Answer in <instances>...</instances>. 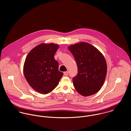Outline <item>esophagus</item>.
Returning <instances> with one entry per match:
<instances>
[{
  "instance_id": "34e87169",
  "label": "esophagus",
  "mask_w": 131,
  "mask_h": 131,
  "mask_svg": "<svg viewBox=\"0 0 131 131\" xmlns=\"http://www.w3.org/2000/svg\"><path fill=\"white\" fill-rule=\"evenodd\" d=\"M63 74H64V75L65 76H67V75H68V74H69V72L68 71H65V72H63Z\"/></svg>"
}]
</instances>
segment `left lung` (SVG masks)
Returning <instances> with one entry per match:
<instances>
[{
  "label": "left lung",
  "mask_w": 131,
  "mask_h": 131,
  "mask_svg": "<svg viewBox=\"0 0 131 131\" xmlns=\"http://www.w3.org/2000/svg\"><path fill=\"white\" fill-rule=\"evenodd\" d=\"M78 66L77 75L72 79L77 91L83 96L98 92L105 82L107 65L103 54L94 46L80 42L68 47Z\"/></svg>",
  "instance_id": "1"
}]
</instances>
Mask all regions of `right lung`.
Segmentation results:
<instances>
[{
	"label": "right lung",
	"mask_w": 131,
	"mask_h": 131,
	"mask_svg": "<svg viewBox=\"0 0 131 131\" xmlns=\"http://www.w3.org/2000/svg\"><path fill=\"white\" fill-rule=\"evenodd\" d=\"M59 48L57 44L42 43L32 48L26 57L24 66L25 78L39 93H50L59 84L63 75L54 58Z\"/></svg>",
	"instance_id": "1"
}]
</instances>
